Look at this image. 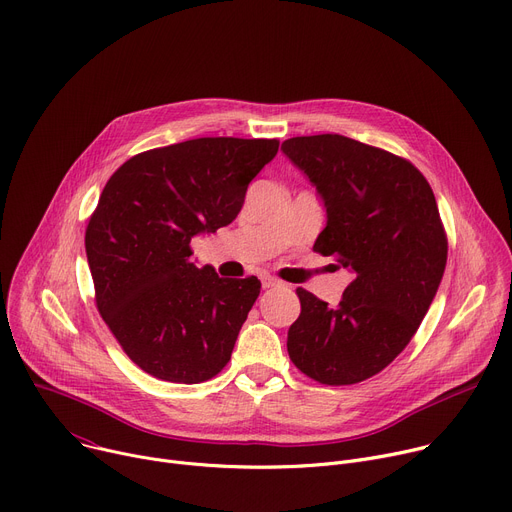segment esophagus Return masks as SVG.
<instances>
[{
    "instance_id": "34e87169",
    "label": "esophagus",
    "mask_w": 512,
    "mask_h": 512,
    "mask_svg": "<svg viewBox=\"0 0 512 512\" xmlns=\"http://www.w3.org/2000/svg\"><path fill=\"white\" fill-rule=\"evenodd\" d=\"M261 284H263V288H273V286H277L280 282L273 280L271 275H263V277H261Z\"/></svg>"
}]
</instances>
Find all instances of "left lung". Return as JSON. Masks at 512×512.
I'll use <instances>...</instances> for the list:
<instances>
[{
  "mask_svg": "<svg viewBox=\"0 0 512 512\" xmlns=\"http://www.w3.org/2000/svg\"><path fill=\"white\" fill-rule=\"evenodd\" d=\"M282 151L327 210L314 251L353 275L337 306L296 290L290 359L320 384L363 382L410 343L439 290L447 237L433 190L410 161L341 134L294 136Z\"/></svg>",
  "mask_w": 512,
  "mask_h": 512,
  "instance_id": "obj_1",
  "label": "left lung"
}]
</instances>
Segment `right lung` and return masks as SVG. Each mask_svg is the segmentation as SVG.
Returning <instances> with one entry per match:
<instances>
[{"instance_id":"right-lung-1","label":"right lung","mask_w":512,"mask_h":512,"mask_svg":"<svg viewBox=\"0 0 512 512\" xmlns=\"http://www.w3.org/2000/svg\"><path fill=\"white\" fill-rule=\"evenodd\" d=\"M275 138H194L128 159L85 230L96 304L149 376L200 384L228 363L261 282L198 267L192 239L230 224Z\"/></svg>"}]
</instances>
